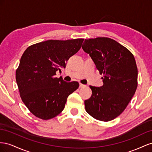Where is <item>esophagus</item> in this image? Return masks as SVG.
Listing matches in <instances>:
<instances>
[{
	"label": "esophagus",
	"instance_id": "1",
	"mask_svg": "<svg viewBox=\"0 0 152 152\" xmlns=\"http://www.w3.org/2000/svg\"><path fill=\"white\" fill-rule=\"evenodd\" d=\"M86 85H83V84H81V83H80V88H84L85 87Z\"/></svg>",
	"mask_w": 152,
	"mask_h": 152
}]
</instances>
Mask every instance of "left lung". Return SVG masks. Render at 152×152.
Returning a JSON list of instances; mask_svg holds the SVG:
<instances>
[{"instance_id":"obj_1","label":"left lung","mask_w":152,"mask_h":152,"mask_svg":"<svg viewBox=\"0 0 152 152\" xmlns=\"http://www.w3.org/2000/svg\"><path fill=\"white\" fill-rule=\"evenodd\" d=\"M82 48L89 54L104 85L90 86L92 96L85 101V110L96 120L108 122L125 110L137 86V68L134 55L112 39H85Z\"/></svg>"}]
</instances>
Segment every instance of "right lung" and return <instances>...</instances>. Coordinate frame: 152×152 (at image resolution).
I'll list each match as a JSON object with an SVG mask.
<instances>
[{"label": "right lung", "mask_w": 152, "mask_h": 152, "mask_svg": "<svg viewBox=\"0 0 152 152\" xmlns=\"http://www.w3.org/2000/svg\"><path fill=\"white\" fill-rule=\"evenodd\" d=\"M83 39L48 40L30 46L20 59L16 81L20 97L32 113L49 120L64 109L67 99L79 87L78 82L55 77L66 62L81 48Z\"/></svg>", "instance_id": "right-lung-1"}]
</instances>
